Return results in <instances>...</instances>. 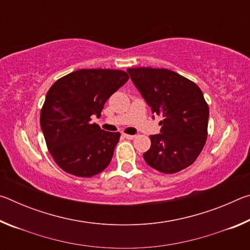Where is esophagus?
I'll return each instance as SVG.
<instances>
[{"mask_svg":"<svg viewBox=\"0 0 250 250\" xmlns=\"http://www.w3.org/2000/svg\"><path fill=\"white\" fill-rule=\"evenodd\" d=\"M124 137H125V139H128V140H132V139H134V138H135V135H133V134H126V133H124Z\"/></svg>","mask_w":250,"mask_h":250,"instance_id":"obj_1","label":"esophagus"}]
</instances>
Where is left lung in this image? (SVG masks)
Segmentation results:
<instances>
[{
    "mask_svg": "<svg viewBox=\"0 0 250 250\" xmlns=\"http://www.w3.org/2000/svg\"><path fill=\"white\" fill-rule=\"evenodd\" d=\"M126 70L152 113L163 117L161 133L150 135L151 147L143 154L146 162L166 174L189 167L207 139L209 110L200 87L166 68Z\"/></svg>",
    "mask_w": 250,
    "mask_h": 250,
    "instance_id": "left-lung-1",
    "label": "left lung"
}]
</instances>
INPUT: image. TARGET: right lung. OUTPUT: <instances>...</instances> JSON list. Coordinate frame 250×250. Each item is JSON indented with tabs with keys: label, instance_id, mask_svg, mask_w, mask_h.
I'll return each instance as SVG.
<instances>
[{
	"label": "right lung",
	"instance_id": "right-lung-1",
	"mask_svg": "<svg viewBox=\"0 0 250 250\" xmlns=\"http://www.w3.org/2000/svg\"><path fill=\"white\" fill-rule=\"evenodd\" d=\"M128 79L124 70L79 69L49 88L41 110V128L62 170L91 177L109 166L120 133L104 131L90 120L100 117L105 101Z\"/></svg>",
	"mask_w": 250,
	"mask_h": 250
}]
</instances>
